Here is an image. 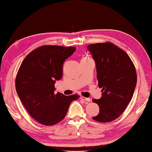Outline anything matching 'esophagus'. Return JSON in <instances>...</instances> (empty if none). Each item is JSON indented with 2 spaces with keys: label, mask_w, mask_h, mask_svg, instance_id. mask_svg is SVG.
Listing matches in <instances>:
<instances>
[{
  "label": "esophagus",
  "mask_w": 152,
  "mask_h": 152,
  "mask_svg": "<svg viewBox=\"0 0 152 152\" xmlns=\"http://www.w3.org/2000/svg\"><path fill=\"white\" fill-rule=\"evenodd\" d=\"M80 98L82 99V100H84L86 102H90L91 101V100H90L89 98H85V97H84V96H81Z\"/></svg>",
  "instance_id": "1"
}]
</instances>
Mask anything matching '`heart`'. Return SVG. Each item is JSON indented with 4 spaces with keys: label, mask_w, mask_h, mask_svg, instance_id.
Returning a JSON list of instances; mask_svg holds the SVG:
<instances>
[{
    "label": "heart",
    "mask_w": 152,
    "mask_h": 152,
    "mask_svg": "<svg viewBox=\"0 0 152 152\" xmlns=\"http://www.w3.org/2000/svg\"><path fill=\"white\" fill-rule=\"evenodd\" d=\"M86 58H82V60H83V59H86Z\"/></svg>",
    "instance_id": "heart-1"
}]
</instances>
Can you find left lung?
Segmentation results:
<instances>
[{
    "mask_svg": "<svg viewBox=\"0 0 152 152\" xmlns=\"http://www.w3.org/2000/svg\"><path fill=\"white\" fill-rule=\"evenodd\" d=\"M97 71L98 87L102 97L92 100L100 112L92 119L110 122L118 118L131 101L137 83L134 63L125 51L113 43L106 42L88 46Z\"/></svg>",
    "mask_w": 152,
    "mask_h": 152,
    "instance_id": "8db88e82",
    "label": "left lung"
}]
</instances>
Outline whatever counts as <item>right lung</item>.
I'll list each match as a JSON object with an SVG mask.
<instances>
[{"instance_id":"right-lung-1","label":"right lung","mask_w":152,"mask_h":152,"mask_svg":"<svg viewBox=\"0 0 152 152\" xmlns=\"http://www.w3.org/2000/svg\"><path fill=\"white\" fill-rule=\"evenodd\" d=\"M75 47L44 45L32 50L22 62L15 86L18 97L29 114L45 126H53L65 118L78 94L66 96L54 92V84L62 77L65 60Z\"/></svg>"}]
</instances>
